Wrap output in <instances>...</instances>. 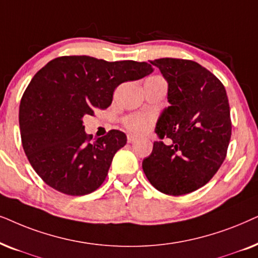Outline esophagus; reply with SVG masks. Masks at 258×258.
I'll use <instances>...</instances> for the list:
<instances>
[{"mask_svg":"<svg viewBox=\"0 0 258 258\" xmlns=\"http://www.w3.org/2000/svg\"><path fill=\"white\" fill-rule=\"evenodd\" d=\"M127 142H128V143H136L137 142V138H136L135 136L128 135V136H127Z\"/></svg>","mask_w":258,"mask_h":258,"instance_id":"1","label":"esophagus"}]
</instances>
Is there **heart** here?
Here are the masks:
<instances>
[{
  "instance_id": "1",
  "label": "heart",
  "mask_w": 258,
  "mask_h": 258,
  "mask_svg": "<svg viewBox=\"0 0 258 258\" xmlns=\"http://www.w3.org/2000/svg\"><path fill=\"white\" fill-rule=\"evenodd\" d=\"M153 118L146 114H132L123 120V125L130 132L136 136L146 135L152 127Z\"/></svg>"
}]
</instances>
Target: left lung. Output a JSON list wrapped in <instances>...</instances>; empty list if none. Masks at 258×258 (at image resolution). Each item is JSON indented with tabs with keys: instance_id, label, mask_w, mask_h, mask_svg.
I'll return each mask as SVG.
<instances>
[{
	"instance_id": "1",
	"label": "left lung",
	"mask_w": 258,
	"mask_h": 258,
	"mask_svg": "<svg viewBox=\"0 0 258 258\" xmlns=\"http://www.w3.org/2000/svg\"><path fill=\"white\" fill-rule=\"evenodd\" d=\"M167 81L169 107L156 125L160 139L143 160L147 179L165 195L181 196L204 186L225 159L231 120L224 86L211 72L191 60L151 61Z\"/></svg>"
}]
</instances>
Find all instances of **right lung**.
<instances>
[{"label": "right lung", "instance_id": "obj_1", "mask_svg": "<svg viewBox=\"0 0 258 258\" xmlns=\"http://www.w3.org/2000/svg\"><path fill=\"white\" fill-rule=\"evenodd\" d=\"M147 62H108L87 55L60 56L34 75L20 102L22 146L44 183L71 196H84L104 183L126 135L111 130L91 142L85 115L107 108L120 84L151 74Z\"/></svg>", "mask_w": 258, "mask_h": 258}]
</instances>
